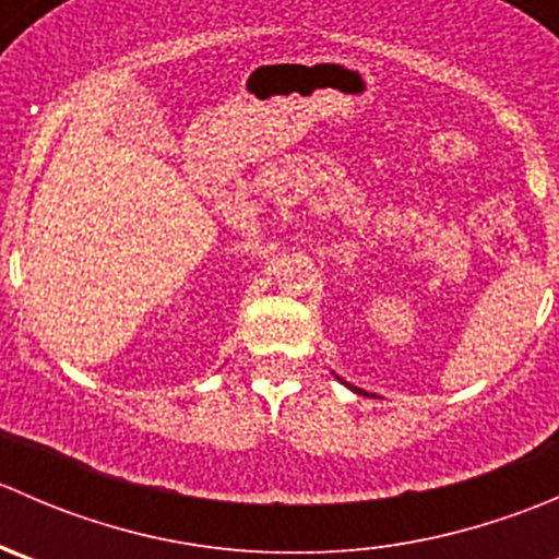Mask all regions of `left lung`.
Here are the masks:
<instances>
[{
  "label": "left lung",
  "mask_w": 559,
  "mask_h": 559,
  "mask_svg": "<svg viewBox=\"0 0 559 559\" xmlns=\"http://www.w3.org/2000/svg\"><path fill=\"white\" fill-rule=\"evenodd\" d=\"M348 389H352V392H357V394H362V389H357V386H352V384H346Z\"/></svg>",
  "instance_id": "left-lung-1"
}]
</instances>
